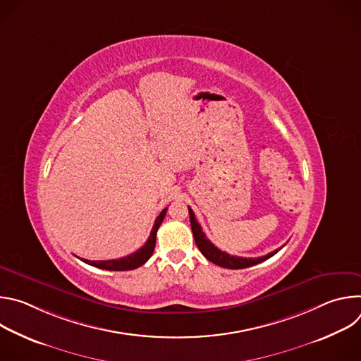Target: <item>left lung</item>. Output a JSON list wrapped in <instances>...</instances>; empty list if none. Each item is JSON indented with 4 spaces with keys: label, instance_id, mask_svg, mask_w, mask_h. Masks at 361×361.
I'll use <instances>...</instances> for the list:
<instances>
[{
    "label": "left lung",
    "instance_id": "8db88e82",
    "mask_svg": "<svg viewBox=\"0 0 361 361\" xmlns=\"http://www.w3.org/2000/svg\"><path fill=\"white\" fill-rule=\"evenodd\" d=\"M188 213H190V223H191V230H192V235H194V240H195V244L197 247L200 248L201 254L207 259L209 262L220 266V267H224V269H231V270H237V269H247V267H251V266H255L259 263H263L266 260H269L270 257H273L276 252H279L281 250L277 248L263 257H255V259H245V257H237V255H230L228 252L226 251H221L220 248H217L207 237H205V234L202 233L201 230V226L198 224L192 210L188 207Z\"/></svg>",
    "mask_w": 361,
    "mask_h": 361
}]
</instances>
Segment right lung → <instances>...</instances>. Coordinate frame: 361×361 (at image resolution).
Instances as JSON below:
<instances>
[{
	"instance_id": "right-lung-1",
	"label": "right lung",
	"mask_w": 361,
	"mask_h": 361,
	"mask_svg": "<svg viewBox=\"0 0 361 361\" xmlns=\"http://www.w3.org/2000/svg\"><path fill=\"white\" fill-rule=\"evenodd\" d=\"M166 213H167V209H164L160 213V216L156 219V223H154L152 230H151L149 237L145 241V244L140 250L131 252L130 255L123 257V259H117V260H102V262H90V260H84V259H80V260L87 263V264H90V266H94V267H98V269H102V270H111V271L134 270V269L142 266L149 259V257L152 255L154 248H156L157 230L161 226V223H163V220L166 217Z\"/></svg>"
}]
</instances>
